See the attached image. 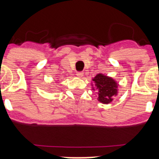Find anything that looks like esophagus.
<instances>
[{"label":"esophagus","instance_id":"1","mask_svg":"<svg viewBox=\"0 0 159 159\" xmlns=\"http://www.w3.org/2000/svg\"><path fill=\"white\" fill-rule=\"evenodd\" d=\"M76 75L78 77H82L84 75V72H82V71H77Z\"/></svg>","mask_w":159,"mask_h":159}]
</instances>
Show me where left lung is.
Segmentation results:
<instances>
[{
  "label": "left lung",
  "mask_w": 159,
  "mask_h": 159,
  "mask_svg": "<svg viewBox=\"0 0 159 159\" xmlns=\"http://www.w3.org/2000/svg\"><path fill=\"white\" fill-rule=\"evenodd\" d=\"M92 80L97 90L98 100L104 104L110 103L118 93V84L116 80L102 74H97Z\"/></svg>",
  "instance_id": "1"
}]
</instances>
